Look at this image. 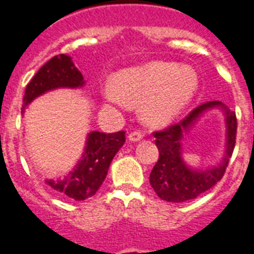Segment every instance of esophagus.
Returning <instances> with one entry per match:
<instances>
[{
    "instance_id": "34e87169",
    "label": "esophagus",
    "mask_w": 254,
    "mask_h": 254,
    "mask_svg": "<svg viewBox=\"0 0 254 254\" xmlns=\"http://www.w3.org/2000/svg\"><path fill=\"white\" fill-rule=\"evenodd\" d=\"M142 137H143V134L138 130L130 131V133H129V135H127V138H129V141H131V142H138V141H141V139H142Z\"/></svg>"
}]
</instances>
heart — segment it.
<instances>
[{
  "label": "heart",
  "instance_id": "1",
  "mask_svg": "<svg viewBox=\"0 0 254 254\" xmlns=\"http://www.w3.org/2000/svg\"><path fill=\"white\" fill-rule=\"evenodd\" d=\"M199 89L192 67L175 62H151L125 69L107 88V97L127 107H141L139 116L149 127H165L185 111Z\"/></svg>",
  "mask_w": 254,
  "mask_h": 254
}]
</instances>
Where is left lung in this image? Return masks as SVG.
I'll use <instances>...</instances> for the list:
<instances>
[{
	"instance_id": "8db88e82",
	"label": "left lung",
	"mask_w": 254,
	"mask_h": 254,
	"mask_svg": "<svg viewBox=\"0 0 254 254\" xmlns=\"http://www.w3.org/2000/svg\"><path fill=\"white\" fill-rule=\"evenodd\" d=\"M220 109L226 117V150L216 167L205 170L195 169L183 159L181 141L197 119L205 111ZM236 113L221 101H208L195 108L179 124L162 131H155V145L159 150V159L150 174V185L161 199L171 203L192 200L212 189L220 181L228 166L229 158L236 142Z\"/></svg>"
}]
</instances>
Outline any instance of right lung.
I'll use <instances>...</instances> for the list:
<instances>
[{
	"mask_svg": "<svg viewBox=\"0 0 254 254\" xmlns=\"http://www.w3.org/2000/svg\"><path fill=\"white\" fill-rule=\"evenodd\" d=\"M81 72L68 55H57L42 65L26 87L22 113L33 100L58 88H83ZM125 142V131L88 133L84 151L71 171L62 179H46V185L72 200H85L93 196L107 177L113 157Z\"/></svg>",
	"mask_w": 254,
	"mask_h": 254,
	"instance_id": "add662e5",
	"label": "right lung"
}]
</instances>
